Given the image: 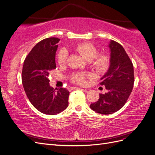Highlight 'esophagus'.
Returning a JSON list of instances; mask_svg holds the SVG:
<instances>
[{
	"label": "esophagus",
	"instance_id": "obj_1",
	"mask_svg": "<svg viewBox=\"0 0 155 155\" xmlns=\"http://www.w3.org/2000/svg\"><path fill=\"white\" fill-rule=\"evenodd\" d=\"M76 88H78V87H71L70 88V90H74V89H76Z\"/></svg>",
	"mask_w": 155,
	"mask_h": 155
}]
</instances>
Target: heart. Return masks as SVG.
I'll use <instances>...</instances> for the list:
<instances>
[{
	"label": "heart",
	"mask_w": 155,
	"mask_h": 155,
	"mask_svg": "<svg viewBox=\"0 0 155 155\" xmlns=\"http://www.w3.org/2000/svg\"><path fill=\"white\" fill-rule=\"evenodd\" d=\"M77 52L88 61L93 68L100 74L105 73L109 68L110 58L107 54H98V50L94 45L91 43H82L76 46L75 48ZM68 53L64 49L61 50L58 54V63L60 66L65 65L67 62ZM92 74L81 72L74 73L70 76L72 82L84 85L87 77H92Z\"/></svg>",
	"instance_id": "obj_1"
}]
</instances>
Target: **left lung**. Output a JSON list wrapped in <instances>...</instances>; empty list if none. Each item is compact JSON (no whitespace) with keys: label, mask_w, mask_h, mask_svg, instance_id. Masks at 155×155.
Returning a JSON list of instances; mask_svg holds the SVG:
<instances>
[{"label":"left lung","mask_w":155,"mask_h":155,"mask_svg":"<svg viewBox=\"0 0 155 155\" xmlns=\"http://www.w3.org/2000/svg\"><path fill=\"white\" fill-rule=\"evenodd\" d=\"M110 64L101 78V85L108 92L100 94L98 101L91 104L92 110L101 114H110L119 110L127 101L133 91L134 77L133 64L123 46L110 41Z\"/></svg>","instance_id":"1"}]
</instances>
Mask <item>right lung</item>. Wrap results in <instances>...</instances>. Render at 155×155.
I'll return each instance as SVG.
<instances>
[{"label": "right lung", "mask_w": 155, "mask_h": 155, "mask_svg": "<svg viewBox=\"0 0 155 155\" xmlns=\"http://www.w3.org/2000/svg\"><path fill=\"white\" fill-rule=\"evenodd\" d=\"M59 41L49 37L39 42L26 56L22 67V83L26 94L33 106L45 114H58L68 105L67 89L55 91L49 84V74L56 68L55 53Z\"/></svg>", "instance_id": "add662e5"}]
</instances>
